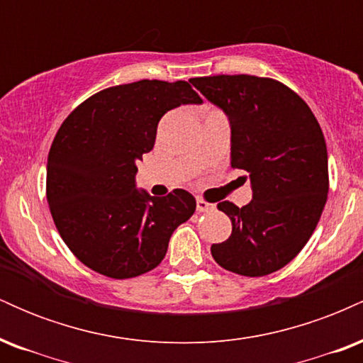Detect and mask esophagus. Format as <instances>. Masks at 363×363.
<instances>
[{"label": "esophagus", "mask_w": 363, "mask_h": 363, "mask_svg": "<svg viewBox=\"0 0 363 363\" xmlns=\"http://www.w3.org/2000/svg\"><path fill=\"white\" fill-rule=\"evenodd\" d=\"M196 210H198L199 213H208V211L215 210V203L205 201L203 198H198V199H196Z\"/></svg>", "instance_id": "1"}]
</instances>
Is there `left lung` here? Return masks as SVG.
<instances>
[{
  "label": "left lung",
  "mask_w": 363,
  "mask_h": 363,
  "mask_svg": "<svg viewBox=\"0 0 363 363\" xmlns=\"http://www.w3.org/2000/svg\"><path fill=\"white\" fill-rule=\"evenodd\" d=\"M191 83L230 121V165L249 174L252 201L218 203L232 234L211 245L228 272L264 277L302 251L328 199V150L306 102L283 83L252 74H216Z\"/></svg>",
  "instance_id": "left-lung-1"
}]
</instances>
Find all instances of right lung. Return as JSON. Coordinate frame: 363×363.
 I'll list each match as a JSON object with an SVG mask.
<instances>
[{
    "label": "right lung",
    "mask_w": 363,
    "mask_h": 363,
    "mask_svg": "<svg viewBox=\"0 0 363 363\" xmlns=\"http://www.w3.org/2000/svg\"><path fill=\"white\" fill-rule=\"evenodd\" d=\"M187 82L140 80L97 91L57 129L48 157L49 210L69 251L104 277L152 272L196 199L184 189L150 196L136 189V162L155 145L162 116L201 104Z\"/></svg>",
    "instance_id": "obj_1"
}]
</instances>
